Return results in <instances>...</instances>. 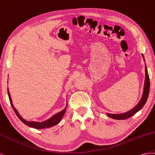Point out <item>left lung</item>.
Returning a JSON list of instances; mask_svg holds the SVG:
<instances>
[{"label": "left lung", "mask_w": 155, "mask_h": 155, "mask_svg": "<svg viewBox=\"0 0 155 155\" xmlns=\"http://www.w3.org/2000/svg\"><path fill=\"white\" fill-rule=\"evenodd\" d=\"M142 56L144 59V56L142 54ZM145 82H144V87H143V94L142 97L139 101V103L136 105L135 107L131 109L129 111H128L127 112L123 113V114H107V116L110 117L114 119H117V120H119V119H126L130 117L131 116L134 115L136 112H138L139 110H140L142 107L144 106V104L146 103V101L147 100L148 96H149V88H150V82H149V74L147 72V66L146 65H145Z\"/></svg>", "instance_id": "1"}]
</instances>
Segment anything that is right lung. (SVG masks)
<instances>
[{
  "label": "right lung",
  "instance_id": "add662e5",
  "mask_svg": "<svg viewBox=\"0 0 155 155\" xmlns=\"http://www.w3.org/2000/svg\"><path fill=\"white\" fill-rule=\"evenodd\" d=\"M8 97H9V99H10V104L12 105V107L14 109L15 113L16 114V115L19 118L20 120L23 122V123L26 125H27L28 127H30L32 128H34V129H46V128H49V127H52L53 126H54L56 125L59 123L61 121V119H62L64 115L65 114V112L66 111V108H67V105H66L65 108L61 110V112L56 114L55 115H54L52 117H51V118H49L47 120L44 121L43 122H36V121H26L25 119H24L23 117H22L20 114H19V112H17V110H16V108L14 107V105L12 104V98L10 96V92L8 91Z\"/></svg>",
  "mask_w": 155,
  "mask_h": 155
}]
</instances>
